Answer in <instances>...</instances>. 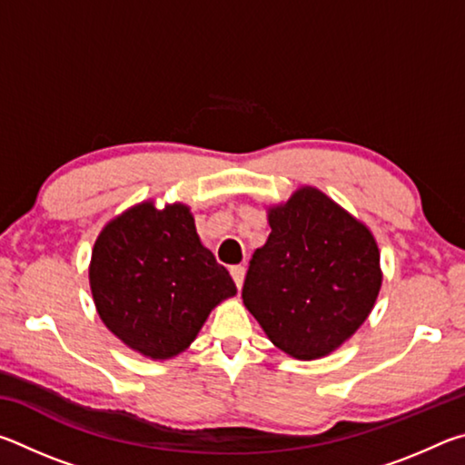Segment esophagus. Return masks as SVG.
<instances>
[{
	"label": "esophagus",
	"instance_id": "1",
	"mask_svg": "<svg viewBox=\"0 0 465 465\" xmlns=\"http://www.w3.org/2000/svg\"><path fill=\"white\" fill-rule=\"evenodd\" d=\"M230 272H232V279H233V282H235V287L242 289L243 277H246V269H243V266H232Z\"/></svg>",
	"mask_w": 465,
	"mask_h": 465
}]
</instances>
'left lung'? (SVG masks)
<instances>
[{
	"label": "left lung",
	"instance_id": "obj_1",
	"mask_svg": "<svg viewBox=\"0 0 465 465\" xmlns=\"http://www.w3.org/2000/svg\"><path fill=\"white\" fill-rule=\"evenodd\" d=\"M269 240L250 261L243 305L289 357H326L373 310L383 279L377 242L313 186L269 207Z\"/></svg>",
	"mask_w": 465,
	"mask_h": 465
}]
</instances>
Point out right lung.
Returning <instances> with one entry per match:
<instances>
[{"instance_id": "1", "label": "right lung", "mask_w": 465, "mask_h": 465, "mask_svg": "<svg viewBox=\"0 0 465 465\" xmlns=\"http://www.w3.org/2000/svg\"><path fill=\"white\" fill-rule=\"evenodd\" d=\"M90 289L104 326L149 359L186 351L211 310L235 295V282L201 243L183 203H139L100 232Z\"/></svg>"}]
</instances>
